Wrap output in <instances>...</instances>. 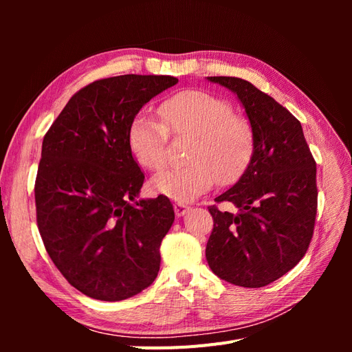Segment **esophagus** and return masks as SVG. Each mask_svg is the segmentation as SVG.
<instances>
[{"mask_svg":"<svg viewBox=\"0 0 352 352\" xmlns=\"http://www.w3.org/2000/svg\"><path fill=\"white\" fill-rule=\"evenodd\" d=\"M188 211H189V206L184 204V202H176V204H175V212H176L177 217L185 216Z\"/></svg>","mask_w":352,"mask_h":352,"instance_id":"obj_1","label":"esophagus"}]
</instances>
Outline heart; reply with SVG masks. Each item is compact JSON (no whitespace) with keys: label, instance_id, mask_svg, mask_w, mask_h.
Masks as SVG:
<instances>
[{"label":"heart","instance_id":"b5f03b06","mask_svg":"<svg viewBox=\"0 0 352 352\" xmlns=\"http://www.w3.org/2000/svg\"><path fill=\"white\" fill-rule=\"evenodd\" d=\"M162 122L136 114L127 131L129 150L136 163L157 172L166 164L168 135L192 138L182 168H167L151 180L154 192L186 202L208 192L216 179L233 184L248 168L257 136L248 117L216 95L186 89L170 95L158 105Z\"/></svg>","mask_w":352,"mask_h":352}]
</instances>
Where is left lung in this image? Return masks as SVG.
<instances>
[{"label": "left lung", "instance_id": "obj_1", "mask_svg": "<svg viewBox=\"0 0 352 352\" xmlns=\"http://www.w3.org/2000/svg\"><path fill=\"white\" fill-rule=\"evenodd\" d=\"M208 80L238 95L257 145L241 179L214 199L232 202L238 211L208 207L214 226L206 257L220 279L261 287L294 269L311 242L317 214L316 162L300 120L270 95L239 78Z\"/></svg>", "mask_w": 352, "mask_h": 352}]
</instances>
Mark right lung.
I'll return each mask as SVG.
<instances>
[{"label":"right lung","instance_id":"right-lung-1","mask_svg":"<svg viewBox=\"0 0 352 352\" xmlns=\"http://www.w3.org/2000/svg\"><path fill=\"white\" fill-rule=\"evenodd\" d=\"M176 83L155 74L95 80L73 95L44 136L38 229L60 273L94 300H126L157 278L175 211L164 195L135 201L145 176L127 131L144 104Z\"/></svg>","mask_w":352,"mask_h":352}]
</instances>
